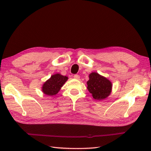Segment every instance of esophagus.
Listing matches in <instances>:
<instances>
[{
  "instance_id": "obj_1",
  "label": "esophagus",
  "mask_w": 151,
  "mask_h": 151,
  "mask_svg": "<svg viewBox=\"0 0 151 151\" xmlns=\"http://www.w3.org/2000/svg\"><path fill=\"white\" fill-rule=\"evenodd\" d=\"M74 78H75L76 80H78L80 78V76L78 75H74Z\"/></svg>"
}]
</instances>
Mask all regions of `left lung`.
<instances>
[{"label":"left lung","instance_id":"1","mask_svg":"<svg viewBox=\"0 0 151 151\" xmlns=\"http://www.w3.org/2000/svg\"><path fill=\"white\" fill-rule=\"evenodd\" d=\"M88 89L95 100L102 101L111 94L112 84L104 76L96 72L89 74L87 82Z\"/></svg>","mask_w":151,"mask_h":151}]
</instances>
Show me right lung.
I'll use <instances>...</instances> for the list:
<instances>
[{
	"mask_svg": "<svg viewBox=\"0 0 151 151\" xmlns=\"http://www.w3.org/2000/svg\"><path fill=\"white\" fill-rule=\"evenodd\" d=\"M67 80H68V77L66 76H63L60 73L54 74L46 82H45L41 87V90L46 95H55L59 92L61 88L65 84Z\"/></svg>",
	"mask_w": 151,
	"mask_h": 151,
	"instance_id": "right-lung-1",
	"label": "right lung"
}]
</instances>
